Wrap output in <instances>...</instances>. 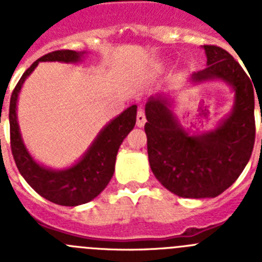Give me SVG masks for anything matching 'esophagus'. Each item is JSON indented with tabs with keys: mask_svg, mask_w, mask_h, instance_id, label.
Here are the masks:
<instances>
[{
	"mask_svg": "<svg viewBox=\"0 0 262 262\" xmlns=\"http://www.w3.org/2000/svg\"><path fill=\"white\" fill-rule=\"evenodd\" d=\"M145 122H147V119H145L144 110H143V108H140V110L138 111V115H136V126L143 127L145 124Z\"/></svg>",
	"mask_w": 262,
	"mask_h": 262,
	"instance_id": "esophagus-1",
	"label": "esophagus"
}]
</instances>
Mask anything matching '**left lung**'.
<instances>
[{"mask_svg":"<svg viewBox=\"0 0 262 262\" xmlns=\"http://www.w3.org/2000/svg\"><path fill=\"white\" fill-rule=\"evenodd\" d=\"M202 48L207 67L194 72L191 84L215 80L231 86L235 97L230 114L210 131L189 134L173 113L172 98L161 93L148 98L144 126L155 177L176 195L195 200L217 196L237 180L251 159L256 135L253 81L226 50Z\"/></svg>","mask_w":262,"mask_h":262,"instance_id":"left-lung-1","label":"left lung"}]
</instances>
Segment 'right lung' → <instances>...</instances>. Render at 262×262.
<instances>
[{
	"label": "right lung",
	"instance_id": "right-lung-1",
	"mask_svg": "<svg viewBox=\"0 0 262 262\" xmlns=\"http://www.w3.org/2000/svg\"><path fill=\"white\" fill-rule=\"evenodd\" d=\"M85 51L61 50L47 53L32 62L22 75L10 98V145L14 161L27 184L43 198L61 206H78L90 202L102 193L114 174L118 149L136 123V108L133 105L111 119L98 133L93 143L77 163L66 169H52L41 165L27 151L20 135L17 119V103L23 82L41 61L76 64L82 61Z\"/></svg>",
	"mask_w": 262,
	"mask_h": 262
}]
</instances>
